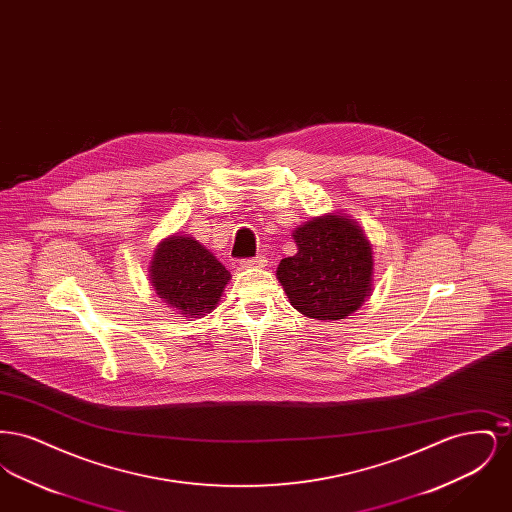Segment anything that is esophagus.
I'll return each instance as SVG.
<instances>
[{
	"instance_id": "1",
	"label": "esophagus",
	"mask_w": 512,
	"mask_h": 512,
	"mask_svg": "<svg viewBox=\"0 0 512 512\" xmlns=\"http://www.w3.org/2000/svg\"><path fill=\"white\" fill-rule=\"evenodd\" d=\"M242 267L245 268H263L267 267V257L265 255H257L253 259H247L242 263Z\"/></svg>"
}]
</instances>
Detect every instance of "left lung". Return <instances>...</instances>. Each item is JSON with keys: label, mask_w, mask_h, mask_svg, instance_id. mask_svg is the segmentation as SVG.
I'll use <instances>...</instances> for the list:
<instances>
[{"label": "left lung", "mask_w": 512, "mask_h": 512, "mask_svg": "<svg viewBox=\"0 0 512 512\" xmlns=\"http://www.w3.org/2000/svg\"><path fill=\"white\" fill-rule=\"evenodd\" d=\"M297 253L280 261L276 276L293 309L317 320L355 313L372 290V247L361 226L328 213L293 230Z\"/></svg>", "instance_id": "obj_1"}]
</instances>
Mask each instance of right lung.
<instances>
[{"label": "right lung", "instance_id": "obj_1", "mask_svg": "<svg viewBox=\"0 0 512 512\" xmlns=\"http://www.w3.org/2000/svg\"><path fill=\"white\" fill-rule=\"evenodd\" d=\"M149 278L155 293L178 315L199 318L220 301L230 272L188 234H174L157 245Z\"/></svg>", "mask_w": 512, "mask_h": 512}]
</instances>
